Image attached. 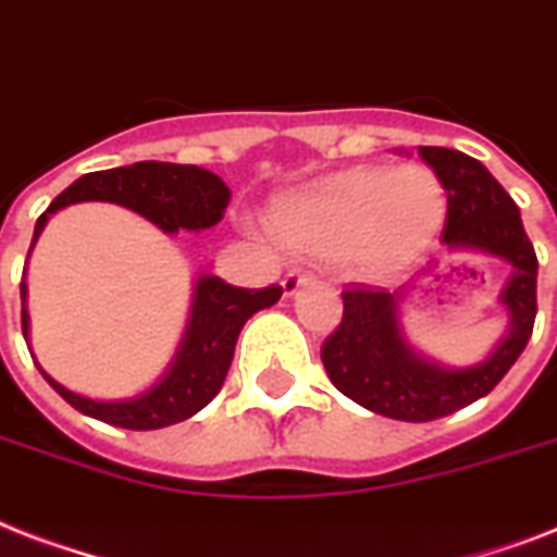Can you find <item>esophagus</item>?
<instances>
[{
    "mask_svg": "<svg viewBox=\"0 0 557 557\" xmlns=\"http://www.w3.org/2000/svg\"><path fill=\"white\" fill-rule=\"evenodd\" d=\"M310 282H313V278H310L308 273H301V270H290V273L282 278L284 296H293V293L299 290V287H305V284H310Z\"/></svg>",
    "mask_w": 557,
    "mask_h": 557,
    "instance_id": "obj_1",
    "label": "esophagus"
}]
</instances>
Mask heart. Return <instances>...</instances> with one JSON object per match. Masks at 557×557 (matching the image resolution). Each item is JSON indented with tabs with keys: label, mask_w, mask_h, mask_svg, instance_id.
<instances>
[{
	"label": "heart",
	"mask_w": 557,
	"mask_h": 557,
	"mask_svg": "<svg viewBox=\"0 0 557 557\" xmlns=\"http://www.w3.org/2000/svg\"><path fill=\"white\" fill-rule=\"evenodd\" d=\"M444 206L442 180L426 165H366L284 200L273 226L299 256H355L369 267H392L430 244Z\"/></svg>",
	"instance_id": "heart-1"
}]
</instances>
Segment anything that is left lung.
Here are the masks:
<instances>
[{"label": "left lung", "instance_id": "1", "mask_svg": "<svg viewBox=\"0 0 557 557\" xmlns=\"http://www.w3.org/2000/svg\"><path fill=\"white\" fill-rule=\"evenodd\" d=\"M447 191L442 244L447 249H482L515 267L503 290L511 331L499 348L473 369H438L404 343L392 293L348 284L343 319L322 343V363L346 398L377 416L398 421H433L488 395L523 355L537 317V256L515 200L488 168L450 148H418Z\"/></svg>", "mask_w": 557, "mask_h": 557}]
</instances>
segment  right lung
I'll use <instances>...</instances> for the list:
<instances>
[{"label": "right lung", "mask_w": 557, "mask_h": 557, "mask_svg": "<svg viewBox=\"0 0 557 557\" xmlns=\"http://www.w3.org/2000/svg\"><path fill=\"white\" fill-rule=\"evenodd\" d=\"M84 200L119 202L124 209L139 211L141 218L157 223L162 232H197L209 230L223 220L232 191L218 174L197 165H174V162H136V165L92 171L58 194L49 209L42 211L34 226V240L40 238L46 220L63 206ZM32 252V249H28ZM20 296L25 299V284H20ZM282 299V287H235L218 275H202L194 296L191 325L183 339L171 372L148 389L145 395L119 404L89 400L84 395L63 389L58 381H46L69 400L77 412L92 416L124 430H159L200 412L220 392L235 355V343L244 322L256 310L270 308ZM23 334H28V313L23 308Z\"/></svg>", "instance_id": "add662e5"}]
</instances>
